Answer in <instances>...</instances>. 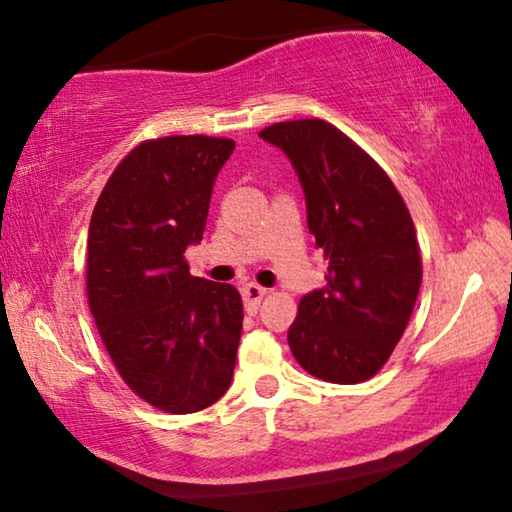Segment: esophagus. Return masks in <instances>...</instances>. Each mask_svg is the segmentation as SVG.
I'll use <instances>...</instances> for the list:
<instances>
[{"mask_svg":"<svg viewBox=\"0 0 512 512\" xmlns=\"http://www.w3.org/2000/svg\"><path fill=\"white\" fill-rule=\"evenodd\" d=\"M266 294H269V289L259 287V285H255V282H248V285L241 289V296H243V300H246L248 312H257V307H259V303H262V298Z\"/></svg>","mask_w":512,"mask_h":512,"instance_id":"obj_1","label":"esophagus"}]
</instances>
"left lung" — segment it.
I'll return each mask as SVG.
<instances>
[{
	"label": "left lung",
	"mask_w": 512,
	"mask_h": 512,
	"mask_svg": "<svg viewBox=\"0 0 512 512\" xmlns=\"http://www.w3.org/2000/svg\"><path fill=\"white\" fill-rule=\"evenodd\" d=\"M259 136L294 164L307 227L328 259L326 287L300 298L287 332L291 353L328 383H364L385 367L415 310V223L385 170L335 125L287 120Z\"/></svg>",
	"instance_id": "obj_1"
}]
</instances>
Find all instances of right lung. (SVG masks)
I'll return each mask as SVG.
<instances>
[{
  "label": "right lung",
  "instance_id": "right-lung-1",
  "mask_svg": "<svg viewBox=\"0 0 512 512\" xmlns=\"http://www.w3.org/2000/svg\"><path fill=\"white\" fill-rule=\"evenodd\" d=\"M232 139L161 136L113 170L88 227L86 294L113 367L136 396L170 415L227 392L243 303L232 285L189 273Z\"/></svg>",
  "mask_w": 512,
  "mask_h": 512
}]
</instances>
